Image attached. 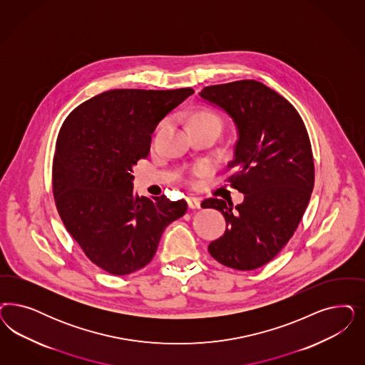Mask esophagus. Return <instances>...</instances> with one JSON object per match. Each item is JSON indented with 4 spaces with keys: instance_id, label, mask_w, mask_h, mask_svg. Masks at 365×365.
Returning <instances> with one entry per match:
<instances>
[{
    "instance_id": "esophagus-1",
    "label": "esophagus",
    "mask_w": 365,
    "mask_h": 365,
    "mask_svg": "<svg viewBox=\"0 0 365 365\" xmlns=\"http://www.w3.org/2000/svg\"><path fill=\"white\" fill-rule=\"evenodd\" d=\"M187 202H188L189 208H192V210H199L201 207L199 197H188Z\"/></svg>"
}]
</instances>
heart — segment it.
<instances>
[{
    "label": "heart",
    "mask_w": 365,
    "mask_h": 365,
    "mask_svg": "<svg viewBox=\"0 0 365 365\" xmlns=\"http://www.w3.org/2000/svg\"><path fill=\"white\" fill-rule=\"evenodd\" d=\"M166 120H163L160 123V128H163ZM202 123H213V125H217L219 128H222V119L219 118V115H216L215 113H212L210 110H200L197 113H195L190 120H189V126H193V125H202ZM208 170V166L205 164L195 165L189 173L193 175V176H201L204 175L205 172Z\"/></svg>",
    "instance_id": "heart-1"
}]
</instances>
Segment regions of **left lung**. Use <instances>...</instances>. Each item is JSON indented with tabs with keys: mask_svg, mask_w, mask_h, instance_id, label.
Wrapping results in <instances>:
<instances>
[{
	"mask_svg": "<svg viewBox=\"0 0 365 365\" xmlns=\"http://www.w3.org/2000/svg\"><path fill=\"white\" fill-rule=\"evenodd\" d=\"M202 99L235 122L237 141L227 182L245 195L210 197L202 208L223 213L227 228L208 251L227 267L255 270L275 258L294 235L314 187V160L305 123L282 95L257 81L208 86Z\"/></svg>",
	"mask_w": 365,
	"mask_h": 365,
	"instance_id": "1",
	"label": "left lung"
}]
</instances>
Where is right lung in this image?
<instances>
[{
  "instance_id": "right-lung-1",
  "label": "right lung",
  "mask_w": 365,
  "mask_h": 365,
  "mask_svg": "<svg viewBox=\"0 0 365 365\" xmlns=\"http://www.w3.org/2000/svg\"><path fill=\"white\" fill-rule=\"evenodd\" d=\"M195 93L120 88L76 107L60 128L52 165L60 219L84 255L113 275L141 270L187 201L138 197L133 166L148 158L155 126Z\"/></svg>"
}]
</instances>
